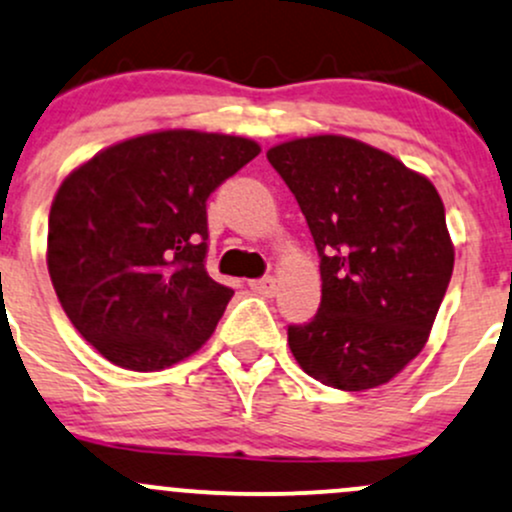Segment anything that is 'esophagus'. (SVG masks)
I'll list each match as a JSON object with an SVG mask.
<instances>
[{
  "instance_id": "34e87169",
  "label": "esophagus",
  "mask_w": 512,
  "mask_h": 512,
  "mask_svg": "<svg viewBox=\"0 0 512 512\" xmlns=\"http://www.w3.org/2000/svg\"><path fill=\"white\" fill-rule=\"evenodd\" d=\"M250 289L260 296H274L277 294V279L274 277H262V279H252Z\"/></svg>"
}]
</instances>
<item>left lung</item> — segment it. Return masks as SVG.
<instances>
[{
    "label": "left lung",
    "instance_id": "8db88e82",
    "mask_svg": "<svg viewBox=\"0 0 512 512\" xmlns=\"http://www.w3.org/2000/svg\"><path fill=\"white\" fill-rule=\"evenodd\" d=\"M267 160L299 201L320 257V308L289 325L291 355L320 384H386L428 342L454 269L445 204L401 160L345 136L286 140Z\"/></svg>",
    "mask_w": 512,
    "mask_h": 512
}]
</instances>
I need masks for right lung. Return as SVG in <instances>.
<instances>
[{"mask_svg":"<svg viewBox=\"0 0 512 512\" xmlns=\"http://www.w3.org/2000/svg\"><path fill=\"white\" fill-rule=\"evenodd\" d=\"M257 155L250 138L172 128L67 174L50 206L48 272L101 357L160 372L211 338L233 289L206 272V199Z\"/></svg>","mask_w":512,"mask_h":512,"instance_id":"add662e5","label":"right lung"}]
</instances>
